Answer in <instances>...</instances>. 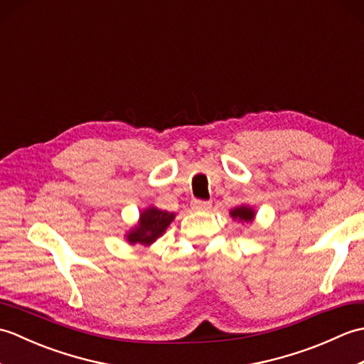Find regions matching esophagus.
Masks as SVG:
<instances>
[{
    "mask_svg": "<svg viewBox=\"0 0 364 364\" xmlns=\"http://www.w3.org/2000/svg\"><path fill=\"white\" fill-rule=\"evenodd\" d=\"M211 206H213V203L205 202V200H194V202H192V210H196V211H208V210H211Z\"/></svg>",
    "mask_w": 364,
    "mask_h": 364,
    "instance_id": "1",
    "label": "esophagus"
}]
</instances>
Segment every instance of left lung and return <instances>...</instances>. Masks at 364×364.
Segmentation results:
<instances>
[{"label":"left lung","instance_id":"8db88e82","mask_svg":"<svg viewBox=\"0 0 364 364\" xmlns=\"http://www.w3.org/2000/svg\"><path fill=\"white\" fill-rule=\"evenodd\" d=\"M255 215H257V213L249 205H239L230 210V218L241 223H252L255 220Z\"/></svg>","mask_w":364,"mask_h":364}]
</instances>
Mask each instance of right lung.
I'll return each instance as SVG.
<instances>
[{"mask_svg": "<svg viewBox=\"0 0 364 364\" xmlns=\"http://www.w3.org/2000/svg\"><path fill=\"white\" fill-rule=\"evenodd\" d=\"M175 219V213H168L159 210L156 206H146L139 213V220L134 227H131L125 239L128 244H141L144 247H150L156 242L162 235L166 233L170 223Z\"/></svg>", "mask_w": 364, "mask_h": 364, "instance_id": "add662e5", "label": "right lung"}]
</instances>
